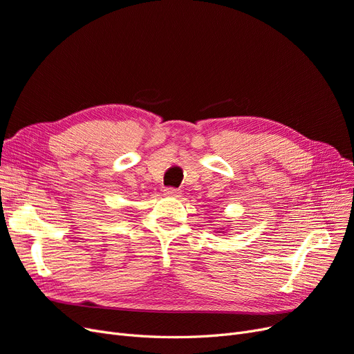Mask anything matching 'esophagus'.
I'll return each instance as SVG.
<instances>
[{"mask_svg":"<svg viewBox=\"0 0 354 354\" xmlns=\"http://www.w3.org/2000/svg\"><path fill=\"white\" fill-rule=\"evenodd\" d=\"M165 195H167V197H179L180 191L176 189V188H166Z\"/></svg>","mask_w":354,"mask_h":354,"instance_id":"obj_1","label":"esophagus"}]
</instances>
